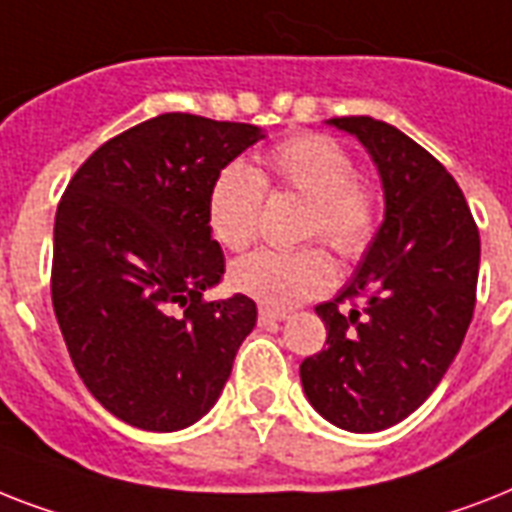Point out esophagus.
I'll list each match as a JSON object with an SVG mask.
<instances>
[{
	"label": "esophagus",
	"mask_w": 512,
	"mask_h": 512,
	"mask_svg": "<svg viewBox=\"0 0 512 512\" xmlns=\"http://www.w3.org/2000/svg\"><path fill=\"white\" fill-rule=\"evenodd\" d=\"M288 317L285 309H272V306H261L259 309V322L261 325H272V322H282Z\"/></svg>",
	"instance_id": "1"
}]
</instances>
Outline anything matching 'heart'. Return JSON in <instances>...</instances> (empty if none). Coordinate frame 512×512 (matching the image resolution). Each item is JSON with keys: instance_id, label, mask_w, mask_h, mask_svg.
Returning <instances> with one entry per match:
<instances>
[{"instance_id": "heart-1", "label": "heart", "mask_w": 512, "mask_h": 512, "mask_svg": "<svg viewBox=\"0 0 512 512\" xmlns=\"http://www.w3.org/2000/svg\"><path fill=\"white\" fill-rule=\"evenodd\" d=\"M264 190L309 200L306 240H322L341 259L365 256L380 227V192L359 177L354 155L327 134H293L261 155L259 169L232 161L208 190V227L227 251H245L259 232ZM235 290L264 306L288 309L335 282L333 259L320 245L298 251H256L232 267Z\"/></svg>"}]
</instances>
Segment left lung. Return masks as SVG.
Listing matches in <instances>:
<instances>
[{
    "label": "left lung",
    "mask_w": 512,
    "mask_h": 512,
    "mask_svg": "<svg viewBox=\"0 0 512 512\" xmlns=\"http://www.w3.org/2000/svg\"><path fill=\"white\" fill-rule=\"evenodd\" d=\"M378 166L386 222L317 314L325 349L301 362L306 399L338 428L402 423L439 386L476 309L481 240L463 190L425 147L370 116L330 118Z\"/></svg>",
    "instance_id": "obj_1"
}]
</instances>
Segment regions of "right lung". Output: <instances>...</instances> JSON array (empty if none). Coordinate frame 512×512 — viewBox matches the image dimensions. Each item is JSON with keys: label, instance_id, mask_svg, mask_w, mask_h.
I'll return each mask as SVG.
<instances>
[{"label": "right lung", "instance_id": "obj_1", "mask_svg": "<svg viewBox=\"0 0 512 512\" xmlns=\"http://www.w3.org/2000/svg\"><path fill=\"white\" fill-rule=\"evenodd\" d=\"M261 137L253 124L163 113L97 147L57 203V325L89 394L134 428L203 418L256 325L248 296L203 290L224 275L211 182Z\"/></svg>", "mask_w": 512, "mask_h": 512}]
</instances>
